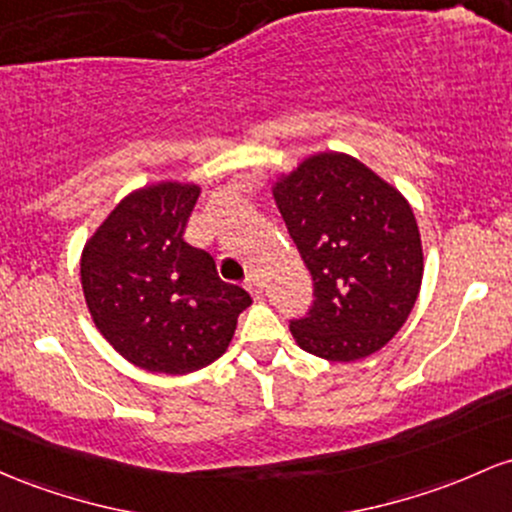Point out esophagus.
Instances as JSON below:
<instances>
[{
  "instance_id": "1",
  "label": "esophagus",
  "mask_w": 512,
  "mask_h": 512,
  "mask_svg": "<svg viewBox=\"0 0 512 512\" xmlns=\"http://www.w3.org/2000/svg\"><path fill=\"white\" fill-rule=\"evenodd\" d=\"M245 286H247V291L252 294V299H262V279L257 277V274H250Z\"/></svg>"
}]
</instances>
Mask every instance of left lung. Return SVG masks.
I'll return each mask as SVG.
<instances>
[{"label":"left lung","mask_w":512,"mask_h":512,"mask_svg":"<svg viewBox=\"0 0 512 512\" xmlns=\"http://www.w3.org/2000/svg\"><path fill=\"white\" fill-rule=\"evenodd\" d=\"M277 209L316 284L301 350L350 364L393 340L418 301L423 243L408 199L347 153L303 157L272 184Z\"/></svg>","instance_id":"1"}]
</instances>
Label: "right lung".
I'll list each match as a JSON object with an SVG mask.
<instances>
[{
	"label": "right lung",
	"mask_w": 512,
	"mask_h": 512,
	"mask_svg": "<svg viewBox=\"0 0 512 512\" xmlns=\"http://www.w3.org/2000/svg\"><path fill=\"white\" fill-rule=\"evenodd\" d=\"M196 182L133 189L87 238L80 279L89 316L123 359L155 374H192L228 350L252 299L226 284L209 252L184 243Z\"/></svg>",
	"instance_id": "add662e5"
}]
</instances>
